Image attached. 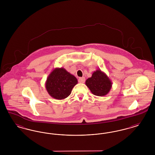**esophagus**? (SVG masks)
<instances>
[{"mask_svg":"<svg viewBox=\"0 0 155 155\" xmlns=\"http://www.w3.org/2000/svg\"><path fill=\"white\" fill-rule=\"evenodd\" d=\"M85 81V78L84 77H80L78 79V82L80 83H84Z\"/></svg>","mask_w":155,"mask_h":155,"instance_id":"obj_1","label":"esophagus"}]
</instances>
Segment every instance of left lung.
<instances>
[{
	"label": "left lung",
	"instance_id": "8db88e82",
	"mask_svg": "<svg viewBox=\"0 0 155 155\" xmlns=\"http://www.w3.org/2000/svg\"><path fill=\"white\" fill-rule=\"evenodd\" d=\"M85 84L94 95L98 96L106 95L112 87L110 78L100 69L92 73L91 77L85 81Z\"/></svg>",
	"mask_w": 155,
	"mask_h": 155
}]
</instances>
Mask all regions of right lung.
<instances>
[{
  "label": "right lung",
  "mask_w": 155,
  "mask_h": 155,
  "mask_svg": "<svg viewBox=\"0 0 155 155\" xmlns=\"http://www.w3.org/2000/svg\"><path fill=\"white\" fill-rule=\"evenodd\" d=\"M77 79L64 68H55L48 75L45 82L48 93L53 98L62 100L69 96Z\"/></svg>",
  "instance_id": "1"
}]
</instances>
